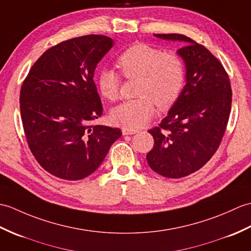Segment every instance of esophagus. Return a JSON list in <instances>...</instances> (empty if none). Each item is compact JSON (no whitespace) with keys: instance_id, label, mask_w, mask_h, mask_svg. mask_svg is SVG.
<instances>
[{"instance_id":"obj_1","label":"esophagus","mask_w":251,"mask_h":251,"mask_svg":"<svg viewBox=\"0 0 251 251\" xmlns=\"http://www.w3.org/2000/svg\"><path fill=\"white\" fill-rule=\"evenodd\" d=\"M138 132H140L138 130L126 129V127H124V129H122V134H124V135H132V134H136V133H138Z\"/></svg>"}]
</instances>
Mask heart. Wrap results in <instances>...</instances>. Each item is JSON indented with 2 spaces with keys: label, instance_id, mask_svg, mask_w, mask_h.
<instances>
[{
  "label": "heart",
  "instance_id": "b5f03b06",
  "mask_svg": "<svg viewBox=\"0 0 251 251\" xmlns=\"http://www.w3.org/2000/svg\"><path fill=\"white\" fill-rule=\"evenodd\" d=\"M121 73L126 79H138L135 100L116 106L111 121L126 129L137 130L152 119L155 105L161 110L171 108L182 90L185 65L175 53H162L148 44L137 43L126 49L118 58ZM97 83L100 92L108 101L120 94V76L114 70L99 72Z\"/></svg>",
  "mask_w": 251,
  "mask_h": 251
}]
</instances>
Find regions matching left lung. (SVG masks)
<instances>
[{
	"mask_svg": "<svg viewBox=\"0 0 251 251\" xmlns=\"http://www.w3.org/2000/svg\"><path fill=\"white\" fill-rule=\"evenodd\" d=\"M181 42L177 54L186 66V85L159 126L148 132L154 140L148 165L168 178L197 172L218 149L229 121L232 90L224 66L208 49L182 34H153Z\"/></svg>",
	"mask_w": 251,
	"mask_h": 251,
	"instance_id": "1",
	"label": "left lung"
}]
</instances>
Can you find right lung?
I'll return each mask as SVG.
<instances>
[{
  "instance_id": "right-lung-1",
  "label": "right lung",
  "mask_w": 251,
  "mask_h": 251,
  "mask_svg": "<svg viewBox=\"0 0 251 251\" xmlns=\"http://www.w3.org/2000/svg\"><path fill=\"white\" fill-rule=\"evenodd\" d=\"M114 44L96 34L60 43L38 58L22 83L27 144L42 168L61 179L92 174L121 136L118 127L92 125L103 114L94 71Z\"/></svg>"
}]
</instances>
